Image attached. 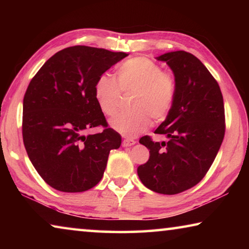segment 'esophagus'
Returning a JSON list of instances; mask_svg holds the SVG:
<instances>
[{
  "instance_id": "1",
  "label": "esophagus",
  "mask_w": 249,
  "mask_h": 249,
  "mask_svg": "<svg viewBox=\"0 0 249 249\" xmlns=\"http://www.w3.org/2000/svg\"><path fill=\"white\" fill-rule=\"evenodd\" d=\"M135 144H136V142L133 140H124L123 142H122V146L123 147H130Z\"/></svg>"
}]
</instances>
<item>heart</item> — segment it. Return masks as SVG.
Listing matches in <instances>:
<instances>
[{
    "label": "heart",
    "instance_id": "1",
    "mask_svg": "<svg viewBox=\"0 0 249 249\" xmlns=\"http://www.w3.org/2000/svg\"><path fill=\"white\" fill-rule=\"evenodd\" d=\"M117 80L101 74L94 84V98L101 112L113 116L119 111L121 92L133 93L132 112L120 114L109 121V126L123 136L134 137L156 123L165 121L176 96L172 74L149 58L135 57L122 64L116 71Z\"/></svg>",
    "mask_w": 249,
    "mask_h": 249
}]
</instances>
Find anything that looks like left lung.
Wrapping results in <instances>:
<instances>
[{
	"label": "left lung",
	"instance_id": "left-lung-1",
	"mask_svg": "<svg viewBox=\"0 0 249 249\" xmlns=\"http://www.w3.org/2000/svg\"><path fill=\"white\" fill-rule=\"evenodd\" d=\"M157 60L170 67L176 81L174 104L155 130L168 142L141 138L150 156L137 174L151 191L177 195L199 183L212 166L225 134L224 102L216 80L192 53L178 50Z\"/></svg>",
	"mask_w": 249,
	"mask_h": 249
}]
</instances>
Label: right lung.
I'll return each instance as SVG.
<instances>
[{"mask_svg": "<svg viewBox=\"0 0 249 249\" xmlns=\"http://www.w3.org/2000/svg\"><path fill=\"white\" fill-rule=\"evenodd\" d=\"M128 56L73 46L50 57L29 82L23 101V142L33 166L50 187L83 192L102 179L121 135L107 127L94 98L96 79ZM96 125L104 130L84 132Z\"/></svg>", "mask_w": 249, "mask_h": 249, "instance_id": "1", "label": "right lung"}]
</instances>
